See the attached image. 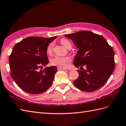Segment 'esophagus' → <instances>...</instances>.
<instances>
[{
	"instance_id": "esophagus-1",
	"label": "esophagus",
	"mask_w": 126,
	"mask_h": 126,
	"mask_svg": "<svg viewBox=\"0 0 126 126\" xmlns=\"http://www.w3.org/2000/svg\"><path fill=\"white\" fill-rule=\"evenodd\" d=\"M58 70H65V68H63V67H57Z\"/></svg>"
}]
</instances>
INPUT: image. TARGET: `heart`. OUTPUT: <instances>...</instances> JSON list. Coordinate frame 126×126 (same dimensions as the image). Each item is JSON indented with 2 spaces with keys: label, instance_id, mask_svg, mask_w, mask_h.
<instances>
[{
  "label": "heart",
  "instance_id": "obj_1",
  "mask_svg": "<svg viewBox=\"0 0 126 126\" xmlns=\"http://www.w3.org/2000/svg\"><path fill=\"white\" fill-rule=\"evenodd\" d=\"M61 43L63 46L65 48H68L70 47H71V45L70 42L65 39H62L61 40ZM53 46L54 44L53 43H51L48 45L47 47V53L48 54H51L52 53L53 49ZM71 62V58L68 56H65V57H62L59 56H55L50 60L51 64L53 65L61 67H67L68 64Z\"/></svg>",
  "mask_w": 126,
  "mask_h": 126
}]
</instances>
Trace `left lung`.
Here are the masks:
<instances>
[{
	"mask_svg": "<svg viewBox=\"0 0 126 126\" xmlns=\"http://www.w3.org/2000/svg\"><path fill=\"white\" fill-rule=\"evenodd\" d=\"M70 39L79 50L74 60L79 77L73 82L79 89L87 92L97 91L104 86L113 72L114 52L102 35L88 31L64 35Z\"/></svg>",
	"mask_w": 126,
	"mask_h": 126,
	"instance_id": "1",
	"label": "left lung"
}]
</instances>
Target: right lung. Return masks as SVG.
Masks as SVG:
<instances>
[{
    "label": "right lung",
    "instance_id": "right-lung-1",
    "mask_svg": "<svg viewBox=\"0 0 126 126\" xmlns=\"http://www.w3.org/2000/svg\"><path fill=\"white\" fill-rule=\"evenodd\" d=\"M56 37H29L14 46L9 57L11 75L23 91L31 94H39L52 85L57 67L52 66L43 70L39 69L49 62L47 47Z\"/></svg>",
    "mask_w": 126,
    "mask_h": 126
}]
</instances>
